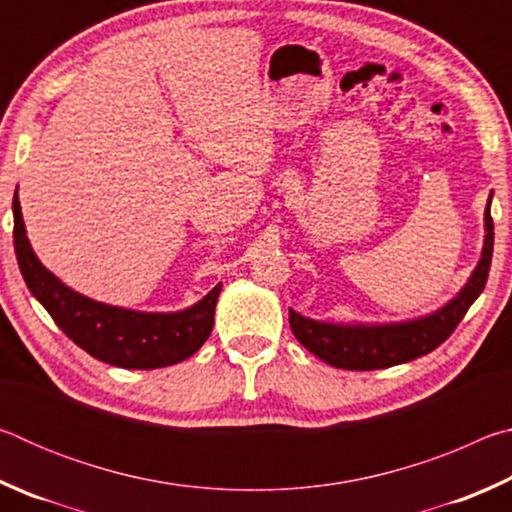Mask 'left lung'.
<instances>
[{"mask_svg": "<svg viewBox=\"0 0 512 512\" xmlns=\"http://www.w3.org/2000/svg\"><path fill=\"white\" fill-rule=\"evenodd\" d=\"M492 246H495V223H492L488 201L481 262L474 268L470 282L465 284L463 291L449 305L438 309L436 314L409 320V323L368 327L318 323V320H309L289 309V325L296 339L309 352H314L318 359H323L334 368L379 370L418 359L422 354L436 350L440 343H445L467 314V309L472 307V302L479 298L485 282H488Z\"/></svg>", "mask_w": 512, "mask_h": 512, "instance_id": "obj_1", "label": "left lung"}]
</instances>
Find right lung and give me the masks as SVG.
<instances>
[{
	"label": "right lung",
	"mask_w": 512,
	"mask_h": 512,
	"mask_svg": "<svg viewBox=\"0 0 512 512\" xmlns=\"http://www.w3.org/2000/svg\"><path fill=\"white\" fill-rule=\"evenodd\" d=\"M13 219L15 255L29 291L65 336L90 357L117 368L153 370L185 361L207 341L214 327V307L221 284H216L194 307L176 314H142L101 305L65 287L40 264L24 230L17 192L13 196Z\"/></svg>",
	"instance_id": "1"
}]
</instances>
